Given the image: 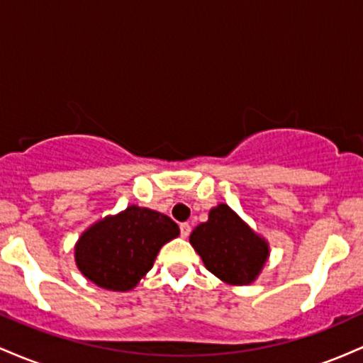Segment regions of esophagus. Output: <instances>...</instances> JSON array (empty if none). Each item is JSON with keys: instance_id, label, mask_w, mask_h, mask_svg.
Listing matches in <instances>:
<instances>
[{"instance_id": "34e87169", "label": "esophagus", "mask_w": 363, "mask_h": 363, "mask_svg": "<svg viewBox=\"0 0 363 363\" xmlns=\"http://www.w3.org/2000/svg\"><path fill=\"white\" fill-rule=\"evenodd\" d=\"M179 230H181V235H182V237H184V239H186V237L191 234V225H189V223H187V222H184V223H181V225H179Z\"/></svg>"}]
</instances>
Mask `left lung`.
<instances>
[{
  "label": "left lung",
  "mask_w": 363,
  "mask_h": 363,
  "mask_svg": "<svg viewBox=\"0 0 363 363\" xmlns=\"http://www.w3.org/2000/svg\"><path fill=\"white\" fill-rule=\"evenodd\" d=\"M189 240L208 272L232 285L256 280L268 257V244L227 205L213 208L208 222L199 223Z\"/></svg>",
  "instance_id": "obj_1"
}]
</instances>
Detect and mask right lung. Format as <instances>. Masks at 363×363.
<instances>
[{
    "label": "right lung",
    "instance_id": "1",
    "mask_svg": "<svg viewBox=\"0 0 363 363\" xmlns=\"http://www.w3.org/2000/svg\"><path fill=\"white\" fill-rule=\"evenodd\" d=\"M177 235V223L167 215L133 205L91 225L78 240L74 259L95 285L126 291L152 269L162 245Z\"/></svg>",
    "mask_w": 363,
    "mask_h": 363
}]
</instances>
